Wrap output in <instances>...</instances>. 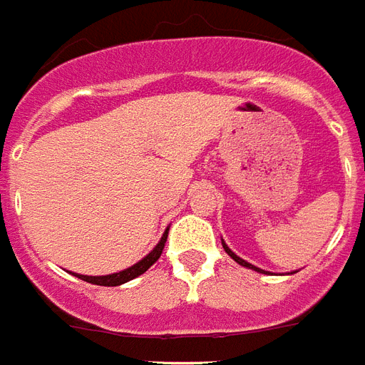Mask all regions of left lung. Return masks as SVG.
<instances>
[{
	"instance_id": "left-lung-1",
	"label": "left lung",
	"mask_w": 365,
	"mask_h": 365,
	"mask_svg": "<svg viewBox=\"0 0 365 365\" xmlns=\"http://www.w3.org/2000/svg\"><path fill=\"white\" fill-rule=\"evenodd\" d=\"M221 245H223V248H225V252H227V254H229V256L232 257V259H235V262H237V264H240L242 265V267H248V269H254V271H259V273H267V271H264V269H259V267H256V265H252V264H248V262H246V259H242V257H238L237 254H235V252L231 250V248H229V246L225 245L223 242V238H221Z\"/></svg>"
}]
</instances>
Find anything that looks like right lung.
<instances>
[{"label":"right lung","mask_w":365,"mask_h":365,"mask_svg":"<svg viewBox=\"0 0 365 365\" xmlns=\"http://www.w3.org/2000/svg\"><path fill=\"white\" fill-rule=\"evenodd\" d=\"M167 231H169V229H167ZM167 231L163 232V237H161V240L158 242V246H155V248H153L146 257H142L138 264H134L133 267H127V269L119 271V273H111V275H101V277L78 275V273H73V275L82 279V281H86V283L100 284V287H119V284L127 283V281H133V279H136V277L142 275V273H146V271L150 269L158 259H160L161 252H163V246H165Z\"/></svg>","instance_id":"right-lung-1"}]
</instances>
